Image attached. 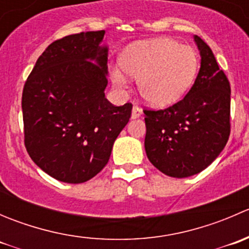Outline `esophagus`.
<instances>
[{
	"label": "esophagus",
	"instance_id": "obj_1",
	"mask_svg": "<svg viewBox=\"0 0 249 249\" xmlns=\"http://www.w3.org/2000/svg\"><path fill=\"white\" fill-rule=\"evenodd\" d=\"M141 115H142V109H141L139 106H134V108H132V113H131L132 119H136V118H140Z\"/></svg>",
	"mask_w": 249,
	"mask_h": 249
}]
</instances>
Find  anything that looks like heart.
I'll return each instance as SVG.
<instances>
[{
  "instance_id": "1",
  "label": "heart",
  "mask_w": 249,
  "mask_h": 249,
  "mask_svg": "<svg viewBox=\"0 0 249 249\" xmlns=\"http://www.w3.org/2000/svg\"><path fill=\"white\" fill-rule=\"evenodd\" d=\"M125 73L137 78L141 96L155 107L171 106L190 89L199 69V56L190 46L173 39L159 38L135 43L125 49L120 59ZM115 87L125 88L122 70H112Z\"/></svg>"
}]
</instances>
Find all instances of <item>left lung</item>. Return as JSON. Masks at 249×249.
Returning <instances> with one entry per match:
<instances>
[{"mask_svg": "<svg viewBox=\"0 0 249 249\" xmlns=\"http://www.w3.org/2000/svg\"><path fill=\"white\" fill-rule=\"evenodd\" d=\"M201 67L184 99L169 108L144 109V148L159 171L175 178L201 172L230 135V83L211 48L195 35Z\"/></svg>", "mask_w": 249, "mask_h": 249, "instance_id": "obj_1", "label": "left lung"}]
</instances>
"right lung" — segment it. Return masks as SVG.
I'll return each mask as SVG.
<instances>
[{
  "mask_svg": "<svg viewBox=\"0 0 249 249\" xmlns=\"http://www.w3.org/2000/svg\"><path fill=\"white\" fill-rule=\"evenodd\" d=\"M104 36L101 30L53 42L22 90L27 153L39 169L65 183H84L101 171L131 117V104L117 107L105 97Z\"/></svg>",
  "mask_w": 249,
  "mask_h": 249,
  "instance_id": "right-lung-1",
  "label": "right lung"
}]
</instances>
